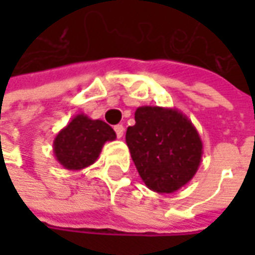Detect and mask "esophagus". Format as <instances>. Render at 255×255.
<instances>
[{
    "instance_id": "obj_1",
    "label": "esophagus",
    "mask_w": 255,
    "mask_h": 255,
    "mask_svg": "<svg viewBox=\"0 0 255 255\" xmlns=\"http://www.w3.org/2000/svg\"><path fill=\"white\" fill-rule=\"evenodd\" d=\"M115 132H116V136L121 139L123 136V132H125V128H123V125H116L115 126Z\"/></svg>"
}]
</instances>
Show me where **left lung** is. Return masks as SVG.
I'll use <instances>...</instances> for the list:
<instances>
[{
	"instance_id": "1",
	"label": "left lung",
	"mask_w": 255,
	"mask_h": 255,
	"mask_svg": "<svg viewBox=\"0 0 255 255\" xmlns=\"http://www.w3.org/2000/svg\"><path fill=\"white\" fill-rule=\"evenodd\" d=\"M126 144L147 189L169 194L186 186L199 170L203 142L191 121L174 108L140 106Z\"/></svg>"
}]
</instances>
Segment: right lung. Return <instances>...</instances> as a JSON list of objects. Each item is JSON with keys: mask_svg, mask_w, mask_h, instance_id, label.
Wrapping results in <instances>:
<instances>
[{"mask_svg": "<svg viewBox=\"0 0 255 255\" xmlns=\"http://www.w3.org/2000/svg\"><path fill=\"white\" fill-rule=\"evenodd\" d=\"M115 139L108 123L79 113L55 136L54 156L66 170H82L98 160L105 143Z\"/></svg>", "mask_w": 255, "mask_h": 255, "instance_id": "add662e5", "label": "right lung"}]
</instances>
